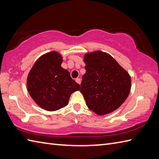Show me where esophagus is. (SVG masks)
Wrapping results in <instances>:
<instances>
[{
	"mask_svg": "<svg viewBox=\"0 0 159 159\" xmlns=\"http://www.w3.org/2000/svg\"><path fill=\"white\" fill-rule=\"evenodd\" d=\"M76 82L78 84H79V85H80V83H81V79H76Z\"/></svg>",
	"mask_w": 159,
	"mask_h": 159,
	"instance_id": "esophagus-1",
	"label": "esophagus"
}]
</instances>
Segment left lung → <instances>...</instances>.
Returning <instances> with one entry per match:
<instances>
[{
	"label": "left lung",
	"instance_id": "obj_1",
	"mask_svg": "<svg viewBox=\"0 0 159 159\" xmlns=\"http://www.w3.org/2000/svg\"><path fill=\"white\" fill-rule=\"evenodd\" d=\"M83 61L86 72L80 92L87 106L100 116L117 110L130 93V74L112 56L101 50L85 53Z\"/></svg>",
	"mask_w": 159,
	"mask_h": 159
}]
</instances>
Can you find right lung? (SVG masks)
Wrapping results in <instances>:
<instances>
[{
  "instance_id": "1",
  "label": "right lung",
  "mask_w": 159,
  "mask_h": 159,
  "mask_svg": "<svg viewBox=\"0 0 159 159\" xmlns=\"http://www.w3.org/2000/svg\"><path fill=\"white\" fill-rule=\"evenodd\" d=\"M63 57L55 50L37 59L26 79L29 95L42 109L57 111L67 106L73 92L80 90L79 84L63 68Z\"/></svg>"
}]
</instances>
